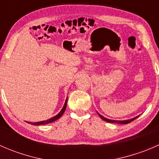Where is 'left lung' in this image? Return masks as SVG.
I'll list each match as a JSON object with an SVG mask.
<instances>
[{
  "label": "left lung",
  "instance_id": "8db88e82",
  "mask_svg": "<svg viewBox=\"0 0 159 159\" xmlns=\"http://www.w3.org/2000/svg\"><path fill=\"white\" fill-rule=\"evenodd\" d=\"M98 114L99 116L101 117V118H102V120H104V121H107V122H109V123H117V124H122V125H125V124H129V123L131 122L132 121H134V119H136V118H138V117L139 116H137V117H134V118H131V119H128V120H123V121H118V120H111V119H108V118H105L104 116H102V115H100V114L98 112Z\"/></svg>",
  "mask_w": 159,
  "mask_h": 159
}]
</instances>
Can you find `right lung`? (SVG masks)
<instances>
[{"label": "right lung", "instance_id": "obj_1", "mask_svg": "<svg viewBox=\"0 0 159 159\" xmlns=\"http://www.w3.org/2000/svg\"><path fill=\"white\" fill-rule=\"evenodd\" d=\"M67 102H68V98H67L66 100H65V105H64L63 108H62V109L61 110V111L59 112L57 115H56L55 116L53 117V118H49V119L45 120V121H38V122H29V121H28V123H29V124H30V125H46V124H49V123H51V122H54V121H55L56 120H57L58 118H60L62 116V115H63L64 112H65V109H66Z\"/></svg>", "mask_w": 159, "mask_h": 159}]
</instances>
